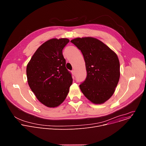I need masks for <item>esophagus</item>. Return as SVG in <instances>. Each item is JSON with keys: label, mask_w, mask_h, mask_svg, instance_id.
<instances>
[{"label": "esophagus", "mask_w": 146, "mask_h": 146, "mask_svg": "<svg viewBox=\"0 0 146 146\" xmlns=\"http://www.w3.org/2000/svg\"><path fill=\"white\" fill-rule=\"evenodd\" d=\"M72 74H73V75H75V70H73L72 71Z\"/></svg>", "instance_id": "34e87169"}]
</instances>
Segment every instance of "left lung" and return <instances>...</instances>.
Returning <instances> with one entry per match:
<instances>
[{"instance_id": "8db88e82", "label": "left lung", "mask_w": 146, "mask_h": 146, "mask_svg": "<svg viewBox=\"0 0 146 146\" xmlns=\"http://www.w3.org/2000/svg\"><path fill=\"white\" fill-rule=\"evenodd\" d=\"M82 52L87 77L80 84L84 96L95 104L105 103L113 95L120 76L117 54L99 40L91 37L70 41Z\"/></svg>"}]
</instances>
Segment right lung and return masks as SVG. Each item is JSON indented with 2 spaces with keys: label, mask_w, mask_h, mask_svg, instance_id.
<instances>
[{
  "label": "right lung",
  "mask_w": 146,
  "mask_h": 146,
  "mask_svg": "<svg viewBox=\"0 0 146 146\" xmlns=\"http://www.w3.org/2000/svg\"><path fill=\"white\" fill-rule=\"evenodd\" d=\"M69 42L66 38H52L40 46L27 67L28 82L37 99L48 108L60 105L72 84L62 50Z\"/></svg>",
  "instance_id": "obj_1"
}]
</instances>
